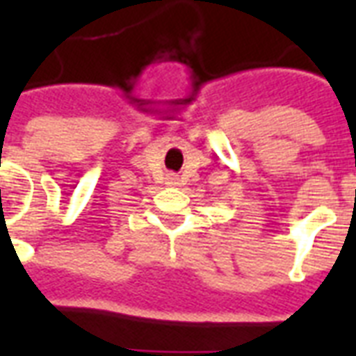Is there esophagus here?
<instances>
[{"instance_id": "esophagus-1", "label": "esophagus", "mask_w": 356, "mask_h": 356, "mask_svg": "<svg viewBox=\"0 0 356 356\" xmlns=\"http://www.w3.org/2000/svg\"><path fill=\"white\" fill-rule=\"evenodd\" d=\"M168 184H170V186H177L179 184V177L177 175H168Z\"/></svg>"}]
</instances>
